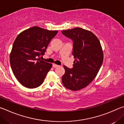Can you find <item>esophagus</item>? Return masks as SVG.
<instances>
[{
	"label": "esophagus",
	"instance_id": "obj_1",
	"mask_svg": "<svg viewBox=\"0 0 124 124\" xmlns=\"http://www.w3.org/2000/svg\"><path fill=\"white\" fill-rule=\"evenodd\" d=\"M59 66L58 65H56L55 64H53V68H58V67H59Z\"/></svg>",
	"mask_w": 124,
	"mask_h": 124
}]
</instances>
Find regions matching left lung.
I'll use <instances>...</instances> for the list:
<instances>
[{"label": "left lung", "instance_id": "left-lung-1", "mask_svg": "<svg viewBox=\"0 0 124 124\" xmlns=\"http://www.w3.org/2000/svg\"><path fill=\"white\" fill-rule=\"evenodd\" d=\"M62 32L73 40L75 59L72 69L64 66L62 84L71 90H79L88 86L98 73L103 60L102 48L97 36L89 30L75 28Z\"/></svg>", "mask_w": 124, "mask_h": 124}]
</instances>
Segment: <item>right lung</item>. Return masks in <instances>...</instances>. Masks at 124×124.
Instances as JSON below:
<instances>
[{"instance_id":"obj_1","label":"right lung","mask_w":124,"mask_h":124,"mask_svg":"<svg viewBox=\"0 0 124 124\" xmlns=\"http://www.w3.org/2000/svg\"><path fill=\"white\" fill-rule=\"evenodd\" d=\"M58 30L32 27L16 37L10 55L13 73L22 85L35 88L43 83L52 64L40 60Z\"/></svg>"}]
</instances>
